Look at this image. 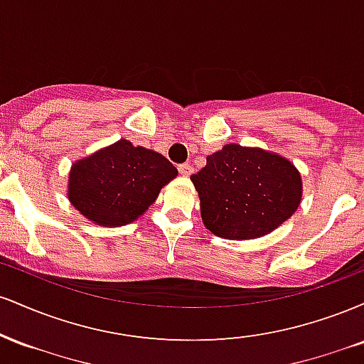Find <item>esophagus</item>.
I'll list each match as a JSON object with an SVG mask.
<instances>
[{
    "label": "esophagus",
    "mask_w": 364,
    "mask_h": 364,
    "mask_svg": "<svg viewBox=\"0 0 364 364\" xmlns=\"http://www.w3.org/2000/svg\"><path fill=\"white\" fill-rule=\"evenodd\" d=\"M178 169H179V173H181V176H186V178L193 173V168H191L190 164H181Z\"/></svg>",
    "instance_id": "1"
}]
</instances>
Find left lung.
I'll list each match as a JSON object with an SVG mask.
<instances>
[{
  "instance_id": "8db88e82",
  "label": "left lung",
  "mask_w": 364,
  "mask_h": 364,
  "mask_svg": "<svg viewBox=\"0 0 364 364\" xmlns=\"http://www.w3.org/2000/svg\"><path fill=\"white\" fill-rule=\"evenodd\" d=\"M191 181L203 225L224 240L270 235L294 214L303 196L301 174L289 159L237 144L210 154Z\"/></svg>"
}]
</instances>
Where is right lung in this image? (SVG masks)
Instances as JSON below:
<instances>
[{"mask_svg":"<svg viewBox=\"0 0 364 364\" xmlns=\"http://www.w3.org/2000/svg\"><path fill=\"white\" fill-rule=\"evenodd\" d=\"M176 176L162 154L121 139L73 162L68 200L90 223L119 228L144 215Z\"/></svg>","mask_w":364,"mask_h":364,"instance_id":"right-lung-1","label":"right lung"}]
</instances>
